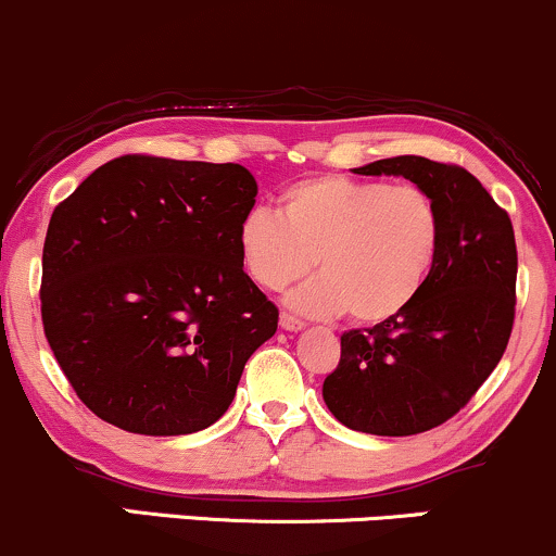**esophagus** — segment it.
Returning <instances> with one entry per match:
<instances>
[{
	"label": "esophagus",
	"instance_id": "1",
	"mask_svg": "<svg viewBox=\"0 0 556 556\" xmlns=\"http://www.w3.org/2000/svg\"><path fill=\"white\" fill-rule=\"evenodd\" d=\"M280 328L289 330V332H296V330L304 328V323H302V319L293 317V315H280Z\"/></svg>",
	"mask_w": 556,
	"mask_h": 556
}]
</instances>
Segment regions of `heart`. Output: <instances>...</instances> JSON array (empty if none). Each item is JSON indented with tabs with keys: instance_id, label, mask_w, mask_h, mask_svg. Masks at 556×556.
<instances>
[{
	"instance_id": "obj_1",
	"label": "heart",
	"mask_w": 556,
	"mask_h": 556,
	"mask_svg": "<svg viewBox=\"0 0 556 556\" xmlns=\"http://www.w3.org/2000/svg\"><path fill=\"white\" fill-rule=\"evenodd\" d=\"M239 260L260 289L291 293L293 309L315 317L345 312L356 325H380L408 309L432 276L442 215L416 185H384L323 174L286 187L278 218L254 207L237 228Z\"/></svg>"
}]
</instances>
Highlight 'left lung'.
I'll list each match as a JSON object with an SVG mask.
<instances>
[{
    "label": "left lung",
    "mask_w": 556,
    "mask_h": 556,
    "mask_svg": "<svg viewBox=\"0 0 556 556\" xmlns=\"http://www.w3.org/2000/svg\"><path fill=\"white\" fill-rule=\"evenodd\" d=\"M358 174L403 176L432 194L442 247L427 286L403 315L343 332L341 362L325 377L323 397L354 432H429L471 401L510 341L518 278L510 215L455 163L395 155Z\"/></svg>",
    "instance_id": "obj_1"
}]
</instances>
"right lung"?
<instances>
[{
	"label": "right lung",
	"mask_w": 556,
	"mask_h": 556,
	"mask_svg": "<svg viewBox=\"0 0 556 556\" xmlns=\"http://www.w3.org/2000/svg\"><path fill=\"white\" fill-rule=\"evenodd\" d=\"M257 181L239 163L122 155L51 213L41 319L98 419L150 437L226 414L278 306L239 260Z\"/></svg>",
	"instance_id": "right-lung-1"
}]
</instances>
